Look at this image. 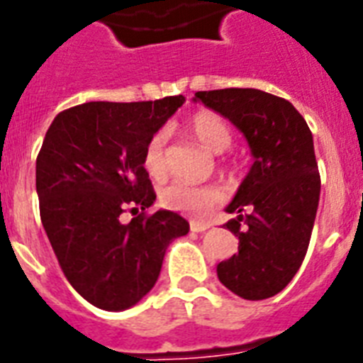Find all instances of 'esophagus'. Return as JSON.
<instances>
[{
  "label": "esophagus",
  "mask_w": 363,
  "mask_h": 363,
  "mask_svg": "<svg viewBox=\"0 0 363 363\" xmlns=\"http://www.w3.org/2000/svg\"><path fill=\"white\" fill-rule=\"evenodd\" d=\"M208 228H210L208 223H203V221H196V219H191V221H190L191 233H205V230H208Z\"/></svg>",
  "instance_id": "34e87169"
}]
</instances>
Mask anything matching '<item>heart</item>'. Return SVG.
<instances>
[{
  "label": "heart",
  "instance_id": "obj_1",
  "mask_svg": "<svg viewBox=\"0 0 363 363\" xmlns=\"http://www.w3.org/2000/svg\"><path fill=\"white\" fill-rule=\"evenodd\" d=\"M188 129L212 153H223L233 142L227 123L212 112H199V114L194 116L188 121ZM166 142V130H158L145 145L144 167L153 179H162L167 173ZM219 199H221V194L216 188L194 186V184L182 181L172 182L160 191V203L166 208L179 210V212H186V214L194 216L205 214L206 210L212 208Z\"/></svg>",
  "mask_w": 363,
  "mask_h": 363
}]
</instances>
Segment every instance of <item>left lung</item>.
<instances>
[{"instance_id": "left-lung-1", "label": "left lung", "mask_w": 363, "mask_h": 363, "mask_svg": "<svg viewBox=\"0 0 363 363\" xmlns=\"http://www.w3.org/2000/svg\"><path fill=\"white\" fill-rule=\"evenodd\" d=\"M247 140L252 166L227 205L225 227L238 252L218 264L219 282L242 299L262 301L290 284L308 249L319 205L313 138L290 101L255 88L197 92Z\"/></svg>"}]
</instances>
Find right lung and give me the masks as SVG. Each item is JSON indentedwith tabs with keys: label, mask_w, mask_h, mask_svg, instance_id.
Here are the masks:
<instances>
[{
	"label": "right lung",
	"mask_w": 363,
	"mask_h": 363,
	"mask_svg": "<svg viewBox=\"0 0 363 363\" xmlns=\"http://www.w3.org/2000/svg\"><path fill=\"white\" fill-rule=\"evenodd\" d=\"M186 101H90L57 114L36 158L40 218L73 290L96 308L121 312L157 282L166 249L190 225L172 210L144 212L155 196L144 151ZM125 208L143 214L119 221Z\"/></svg>",
	"instance_id": "1"
}]
</instances>
